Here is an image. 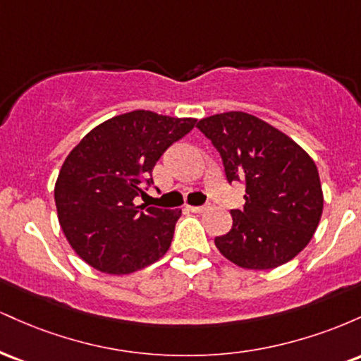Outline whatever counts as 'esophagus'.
<instances>
[{
    "instance_id": "obj_1",
    "label": "esophagus",
    "mask_w": 361,
    "mask_h": 361,
    "mask_svg": "<svg viewBox=\"0 0 361 361\" xmlns=\"http://www.w3.org/2000/svg\"><path fill=\"white\" fill-rule=\"evenodd\" d=\"M186 210H190V212H195V214H200L207 210V205H188L186 207Z\"/></svg>"
}]
</instances>
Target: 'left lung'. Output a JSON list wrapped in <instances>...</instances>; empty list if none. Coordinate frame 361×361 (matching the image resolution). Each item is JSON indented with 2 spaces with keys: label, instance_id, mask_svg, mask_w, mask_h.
<instances>
[{
  "label": "left lung",
  "instance_id": "8db88e82",
  "mask_svg": "<svg viewBox=\"0 0 361 361\" xmlns=\"http://www.w3.org/2000/svg\"><path fill=\"white\" fill-rule=\"evenodd\" d=\"M198 130L222 157L229 183L246 186L243 210L215 246L247 270H271L307 246L322 215L316 163L288 135L244 111L202 118Z\"/></svg>",
  "mask_w": 361,
  "mask_h": 361
}]
</instances>
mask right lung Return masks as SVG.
Returning a JSON list of instances; mask_svg holds the SVG:
<instances>
[{"label": "right lung", "mask_w": 361, "mask_h": 361, "mask_svg": "<svg viewBox=\"0 0 361 361\" xmlns=\"http://www.w3.org/2000/svg\"><path fill=\"white\" fill-rule=\"evenodd\" d=\"M134 110L106 120L69 152L56 181L57 217L78 256L110 275H127L166 255L181 210L135 205L164 151L195 127Z\"/></svg>", "instance_id": "right-lung-1"}]
</instances>
